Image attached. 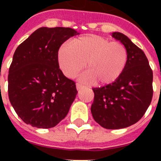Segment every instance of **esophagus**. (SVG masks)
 <instances>
[{
  "label": "esophagus",
  "mask_w": 161,
  "mask_h": 161,
  "mask_svg": "<svg viewBox=\"0 0 161 161\" xmlns=\"http://www.w3.org/2000/svg\"><path fill=\"white\" fill-rule=\"evenodd\" d=\"M84 88H85V85H81V84H79V83L76 84V89H77V90H80V89H83Z\"/></svg>",
  "instance_id": "obj_1"
}]
</instances>
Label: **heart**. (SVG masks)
I'll list each match as a JSON object with an SVG mask.
<instances>
[{
	"label": "heart",
	"instance_id": "obj_1",
	"mask_svg": "<svg viewBox=\"0 0 161 161\" xmlns=\"http://www.w3.org/2000/svg\"><path fill=\"white\" fill-rule=\"evenodd\" d=\"M58 62L68 77H73L85 67L80 79L96 81L97 85L114 82L124 71L127 51L123 44L110 42L99 35H89L73 39L71 45H62L58 51Z\"/></svg>",
	"mask_w": 161,
	"mask_h": 161
}]
</instances>
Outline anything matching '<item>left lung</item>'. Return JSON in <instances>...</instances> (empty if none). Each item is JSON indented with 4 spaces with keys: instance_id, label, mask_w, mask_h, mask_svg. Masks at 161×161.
Instances as JSON below:
<instances>
[{
    "instance_id": "left-lung-1",
    "label": "left lung",
    "mask_w": 161,
    "mask_h": 161,
    "mask_svg": "<svg viewBox=\"0 0 161 161\" xmlns=\"http://www.w3.org/2000/svg\"><path fill=\"white\" fill-rule=\"evenodd\" d=\"M112 37L127 51L126 68L114 82L93 88L91 106L93 119L106 129H122L135 124L147 109L153 98V71L144 52L120 32Z\"/></svg>"
}]
</instances>
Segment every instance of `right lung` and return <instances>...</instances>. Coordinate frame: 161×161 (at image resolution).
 Returning a JSON list of instances; mask_svg holds the SVG:
<instances>
[{"label":"right lung","instance_id":"obj_1","mask_svg":"<svg viewBox=\"0 0 161 161\" xmlns=\"http://www.w3.org/2000/svg\"><path fill=\"white\" fill-rule=\"evenodd\" d=\"M79 34L72 28H38L14 52L8 70V98L26 124L51 128L68 114L77 90L59 69L58 51Z\"/></svg>","mask_w":161,"mask_h":161}]
</instances>
